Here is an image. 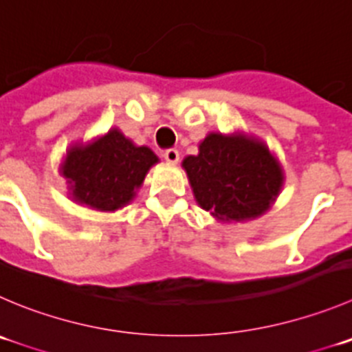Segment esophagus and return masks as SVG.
Wrapping results in <instances>:
<instances>
[{
	"instance_id": "obj_1",
	"label": "esophagus",
	"mask_w": 352,
	"mask_h": 352,
	"mask_svg": "<svg viewBox=\"0 0 352 352\" xmlns=\"http://www.w3.org/2000/svg\"><path fill=\"white\" fill-rule=\"evenodd\" d=\"M164 159L169 164H178L179 162V152L176 148H167L164 152Z\"/></svg>"
}]
</instances>
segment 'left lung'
<instances>
[{
    "label": "left lung",
    "mask_w": 352,
    "mask_h": 352,
    "mask_svg": "<svg viewBox=\"0 0 352 352\" xmlns=\"http://www.w3.org/2000/svg\"><path fill=\"white\" fill-rule=\"evenodd\" d=\"M183 167L199 206L224 223L259 217L283 185L278 160L263 142L242 133H209Z\"/></svg>",
    "instance_id": "obj_1"
}]
</instances>
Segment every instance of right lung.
I'll use <instances>...</instances> for the list:
<instances>
[{
  "label": "right lung",
  "instance_id": "right-lung-1",
  "mask_svg": "<svg viewBox=\"0 0 352 352\" xmlns=\"http://www.w3.org/2000/svg\"><path fill=\"white\" fill-rule=\"evenodd\" d=\"M159 157L148 146H136L119 129L89 145H74L60 166L70 199L96 210L128 206Z\"/></svg>",
  "mask_w": 352,
  "mask_h": 352
}]
</instances>
